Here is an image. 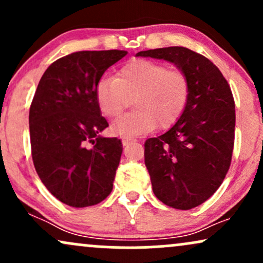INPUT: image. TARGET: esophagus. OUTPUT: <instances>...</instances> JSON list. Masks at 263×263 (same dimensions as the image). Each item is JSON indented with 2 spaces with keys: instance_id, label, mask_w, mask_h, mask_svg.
I'll return each instance as SVG.
<instances>
[{
  "instance_id": "34e87169",
  "label": "esophagus",
  "mask_w": 263,
  "mask_h": 263,
  "mask_svg": "<svg viewBox=\"0 0 263 263\" xmlns=\"http://www.w3.org/2000/svg\"><path fill=\"white\" fill-rule=\"evenodd\" d=\"M129 142H132L131 138H123V140H122V144H123V146H127Z\"/></svg>"
}]
</instances>
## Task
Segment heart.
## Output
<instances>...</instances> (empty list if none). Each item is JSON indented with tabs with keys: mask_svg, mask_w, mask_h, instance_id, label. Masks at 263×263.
I'll return each mask as SVG.
<instances>
[{
	"mask_svg": "<svg viewBox=\"0 0 263 263\" xmlns=\"http://www.w3.org/2000/svg\"><path fill=\"white\" fill-rule=\"evenodd\" d=\"M188 77L163 63L136 59L126 63L115 77H104L95 86L99 110L108 119L119 116L129 99L136 111L112 123L115 135L131 138L159 128H170L189 101Z\"/></svg>",
	"mask_w": 263,
	"mask_h": 263,
	"instance_id": "heart-1",
	"label": "heart"
}]
</instances>
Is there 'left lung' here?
I'll return each instance as SVG.
<instances>
[{"mask_svg":"<svg viewBox=\"0 0 263 263\" xmlns=\"http://www.w3.org/2000/svg\"><path fill=\"white\" fill-rule=\"evenodd\" d=\"M173 63L188 77L189 101L173 127L144 143V164L162 203L189 210L206 201L230 168L235 140V101L218 66L184 47L138 52Z\"/></svg>","mask_w":263,"mask_h":263,"instance_id":"left-lung-1","label":"left lung"}]
</instances>
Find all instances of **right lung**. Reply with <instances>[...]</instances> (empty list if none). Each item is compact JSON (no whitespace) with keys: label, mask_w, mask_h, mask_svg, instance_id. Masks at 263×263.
I'll list each match as a JSON object with an SVG mask.
<instances>
[{"label":"right lung","mask_w":263,"mask_h":263,"mask_svg":"<svg viewBox=\"0 0 263 263\" xmlns=\"http://www.w3.org/2000/svg\"><path fill=\"white\" fill-rule=\"evenodd\" d=\"M126 50H83L48 66L31 108L32 158L42 183L69 206L101 203L112 190L121 140L102 137L95 86Z\"/></svg>","instance_id":"add662e5"}]
</instances>
